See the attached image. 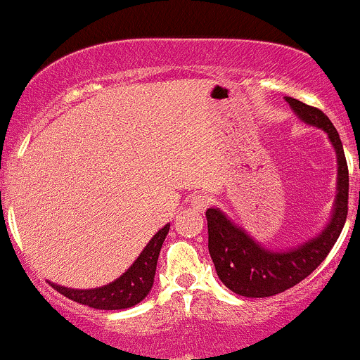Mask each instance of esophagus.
<instances>
[{"label":"esophagus","mask_w":360,"mask_h":360,"mask_svg":"<svg viewBox=\"0 0 360 360\" xmlns=\"http://www.w3.org/2000/svg\"><path fill=\"white\" fill-rule=\"evenodd\" d=\"M210 202H212V199H210L206 194H194L192 195L191 205L195 212H205V210L210 206Z\"/></svg>","instance_id":"34e87169"}]
</instances>
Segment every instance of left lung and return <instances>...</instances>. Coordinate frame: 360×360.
Segmentation results:
<instances>
[{
    "instance_id": "left-lung-1",
    "label": "left lung",
    "mask_w": 360,
    "mask_h": 360,
    "mask_svg": "<svg viewBox=\"0 0 360 360\" xmlns=\"http://www.w3.org/2000/svg\"><path fill=\"white\" fill-rule=\"evenodd\" d=\"M306 124L327 133L338 158V194L329 226L316 238L287 252H271L234 226L220 210H206L208 250L217 275L227 289L245 297H269L292 289L311 275L340 238L348 215V166L336 127L322 110L294 98H285Z\"/></svg>"
}]
</instances>
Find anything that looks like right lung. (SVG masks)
<instances>
[{"label": "right lung", "mask_w": 360, "mask_h": 360, "mask_svg": "<svg viewBox=\"0 0 360 360\" xmlns=\"http://www.w3.org/2000/svg\"><path fill=\"white\" fill-rule=\"evenodd\" d=\"M169 231V224H166L162 229H159L154 234L140 257L133 262L129 269L124 273L120 278L115 282L108 283L105 287L91 290H75L66 289V287L56 285L51 283L59 294L66 296L68 300L77 301L80 304L91 306L96 309H124L131 308V306L138 304L140 301L145 300L148 292H150L152 285H154L155 268H158L159 252H161L165 238Z\"/></svg>", "instance_id": "right-lung-1"}]
</instances>
